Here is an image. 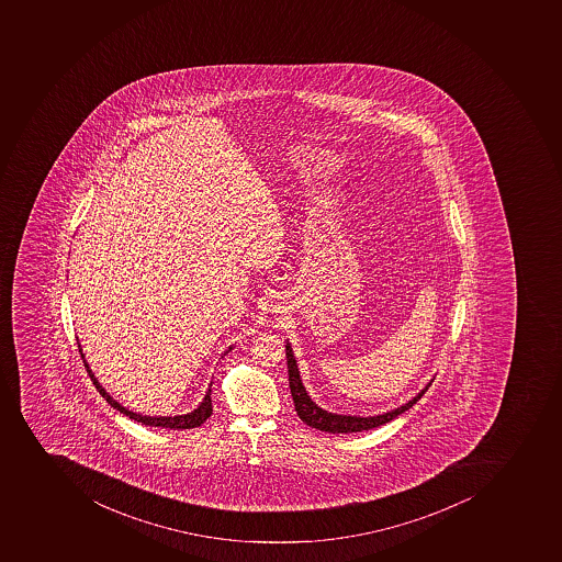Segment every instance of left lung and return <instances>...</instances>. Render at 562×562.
Masks as SVG:
<instances>
[{
	"label": "left lung",
	"instance_id": "left-lung-1",
	"mask_svg": "<svg viewBox=\"0 0 562 562\" xmlns=\"http://www.w3.org/2000/svg\"><path fill=\"white\" fill-rule=\"evenodd\" d=\"M285 357H288L289 369V386H291V394H293L294 408H296L297 417L302 418L306 426L316 427L319 431L325 432H358L367 431V429H374V427L383 426V424L394 420L400 417L401 413L412 408L413 404L417 403L431 383H427L426 389L420 390L412 401L403 404L400 408L392 409V412L383 413V415H374V417H357V415H337V413H329L326 409L319 408L311 395L306 394L305 386H303L300 371H297L296 358H294L293 348L288 342L285 346Z\"/></svg>",
	"mask_w": 562,
	"mask_h": 562
}]
</instances>
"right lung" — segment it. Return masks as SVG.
I'll use <instances>...</instances> for the list:
<instances>
[{
    "mask_svg": "<svg viewBox=\"0 0 562 562\" xmlns=\"http://www.w3.org/2000/svg\"><path fill=\"white\" fill-rule=\"evenodd\" d=\"M79 352H81V358H83L85 367H87V372H89L90 380L93 381V385L99 390V394L106 400V403L113 408L119 409V412L124 413L126 417L133 418L136 423L145 424V426H154V427H165V429H191V427H199L211 417V413H213V401H211V386L207 392H205V397L202 403L199 404V408L193 409L191 413H186V415H176V417H147V415H139V413L130 412V409L124 408L122 404L116 403L113 400L112 395L108 394L106 390L102 389L101 383H99L98 378L93 376V372L90 371L89 363L85 360L83 349H81V344H78Z\"/></svg>",
    "mask_w": 562,
    "mask_h": 562,
    "instance_id": "obj_1",
    "label": "right lung"
}]
</instances>
